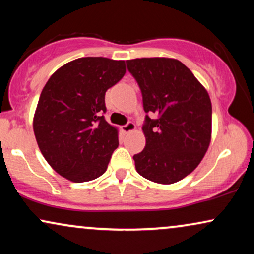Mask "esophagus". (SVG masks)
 Listing matches in <instances>:
<instances>
[{"label": "esophagus", "mask_w": 254, "mask_h": 254, "mask_svg": "<svg viewBox=\"0 0 254 254\" xmlns=\"http://www.w3.org/2000/svg\"><path fill=\"white\" fill-rule=\"evenodd\" d=\"M121 129H123L124 133H129V131H133L135 129V124L131 123V121H128L126 125L121 127Z\"/></svg>", "instance_id": "obj_1"}]
</instances>
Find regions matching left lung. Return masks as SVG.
Here are the masks:
<instances>
[{
	"label": "left lung",
	"instance_id": "1",
	"mask_svg": "<svg viewBox=\"0 0 254 254\" xmlns=\"http://www.w3.org/2000/svg\"><path fill=\"white\" fill-rule=\"evenodd\" d=\"M142 93L145 148L134 155L136 171L158 184L190 175L206 154L211 134V103L193 72L175 59L126 61ZM157 117L151 120L149 114Z\"/></svg>",
	"mask_w": 254,
	"mask_h": 254
}]
</instances>
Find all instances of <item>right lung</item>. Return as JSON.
I'll use <instances>...</instances> for the list:
<instances>
[{
	"label": "right lung",
	"mask_w": 254,
	"mask_h": 254,
	"mask_svg": "<svg viewBox=\"0 0 254 254\" xmlns=\"http://www.w3.org/2000/svg\"><path fill=\"white\" fill-rule=\"evenodd\" d=\"M125 72V61L81 58L62 65L48 79L33 130L41 154L59 175L84 183L106 171L119 140L104 117L105 92Z\"/></svg>",
	"instance_id": "1"
}]
</instances>
